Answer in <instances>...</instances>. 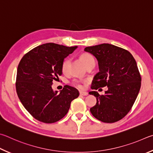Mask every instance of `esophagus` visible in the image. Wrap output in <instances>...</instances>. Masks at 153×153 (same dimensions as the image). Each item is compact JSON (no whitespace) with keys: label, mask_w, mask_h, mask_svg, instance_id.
Masks as SVG:
<instances>
[{"label":"esophagus","mask_w":153,"mask_h":153,"mask_svg":"<svg viewBox=\"0 0 153 153\" xmlns=\"http://www.w3.org/2000/svg\"><path fill=\"white\" fill-rule=\"evenodd\" d=\"M80 95H82V96H86V95H88V93L85 92V91H80Z\"/></svg>","instance_id":"34e87169"}]
</instances>
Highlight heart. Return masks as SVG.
Segmentation results:
<instances>
[{
  "mask_svg": "<svg viewBox=\"0 0 153 153\" xmlns=\"http://www.w3.org/2000/svg\"><path fill=\"white\" fill-rule=\"evenodd\" d=\"M80 59H81V60L82 63L84 64L85 66H86L87 64H89L91 62H93L94 61V58H93V56L89 54V53H82L81 55V57H80ZM69 64H70V60L68 58H66L63 61L62 64V71L63 72H66L67 71H68V66H69ZM82 81H80V80H74L72 82V84H73L74 86H76L79 88H82Z\"/></svg>",
  "mask_w": 153,
  "mask_h": 153,
  "instance_id": "obj_1",
  "label": "heart"
}]
</instances>
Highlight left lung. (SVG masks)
<instances>
[{
	"label": "left lung",
	"instance_id": "obj_1",
	"mask_svg": "<svg viewBox=\"0 0 153 153\" xmlns=\"http://www.w3.org/2000/svg\"><path fill=\"white\" fill-rule=\"evenodd\" d=\"M97 58L100 72L92 82V89L108 87L105 95L90 91L97 99L90 109L95 118L114 123L126 116L132 108L141 86V76L135 59L128 50L109 44L87 47L84 50Z\"/></svg>",
	"mask_w": 153,
	"mask_h": 153
}]
</instances>
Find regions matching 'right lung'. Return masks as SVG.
Listing matches in <instances>:
<instances>
[{
  "mask_svg": "<svg viewBox=\"0 0 153 153\" xmlns=\"http://www.w3.org/2000/svg\"><path fill=\"white\" fill-rule=\"evenodd\" d=\"M76 48L47 43L34 48L21 58L16 91L24 108L39 122L59 121L68 113L71 101L79 97V91L69 85H65L60 93L52 88V81H58L62 74L64 58Z\"/></svg>",
  "mask_w": 153,
  "mask_h": 153,
  "instance_id": "1",
  "label": "right lung"
}]
</instances>
